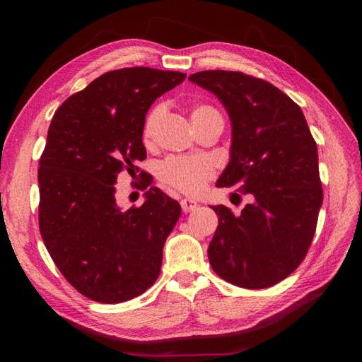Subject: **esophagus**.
I'll return each instance as SVG.
<instances>
[{
  "label": "esophagus",
  "instance_id": "esophagus-1",
  "mask_svg": "<svg viewBox=\"0 0 362 362\" xmlns=\"http://www.w3.org/2000/svg\"><path fill=\"white\" fill-rule=\"evenodd\" d=\"M181 208H182V211L184 213H190V211H193L196 206H198V204H196L194 201H192V199H181Z\"/></svg>",
  "mask_w": 362,
  "mask_h": 362
}]
</instances>
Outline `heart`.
I'll return each mask as SVG.
<instances>
[{
	"label": "heart",
	"instance_id": "b5f03b06",
	"mask_svg": "<svg viewBox=\"0 0 362 362\" xmlns=\"http://www.w3.org/2000/svg\"><path fill=\"white\" fill-rule=\"evenodd\" d=\"M164 113L163 105L152 107L148 112L144 127H141V140L145 146H151L156 140V129ZM192 122L196 129L205 127L206 124L221 120L223 122L222 113L210 104H196L190 110ZM157 178L168 187L178 190L184 194L201 193L208 181L216 177L214 163L206 157H182L170 156L157 164Z\"/></svg>",
	"mask_w": 362,
	"mask_h": 362
}]
</instances>
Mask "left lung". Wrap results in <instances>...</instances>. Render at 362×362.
<instances>
[{
    "label": "left lung",
    "instance_id": "left-lung-1",
    "mask_svg": "<svg viewBox=\"0 0 362 362\" xmlns=\"http://www.w3.org/2000/svg\"><path fill=\"white\" fill-rule=\"evenodd\" d=\"M189 80L213 92L233 122L231 161L217 187L237 185L234 194L250 198L238 216L211 206L218 225L208 259L237 287L275 286L300 266L315 233L323 202L315 140L300 107L266 80L235 71Z\"/></svg>",
    "mask_w": 362,
    "mask_h": 362
}]
</instances>
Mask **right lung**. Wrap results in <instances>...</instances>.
Masks as SVG:
<instances>
[{
  "label": "right lung",
  "mask_w": 362,
  "mask_h": 362,
  "mask_svg": "<svg viewBox=\"0 0 362 362\" xmlns=\"http://www.w3.org/2000/svg\"><path fill=\"white\" fill-rule=\"evenodd\" d=\"M184 80L182 72L144 66L110 71L54 113L37 170L39 229L62 275L87 299L125 302L160 275L181 206L151 187L144 205L124 211L115 182L120 172L140 170L145 115ZM149 184L145 177L144 190Z\"/></svg>",
  "instance_id": "add662e5"
}]
</instances>
